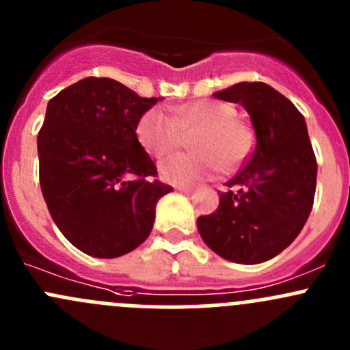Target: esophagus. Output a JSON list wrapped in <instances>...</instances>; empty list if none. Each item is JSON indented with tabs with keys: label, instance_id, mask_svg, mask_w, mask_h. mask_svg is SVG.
I'll use <instances>...</instances> for the list:
<instances>
[{
	"label": "esophagus",
	"instance_id": "obj_1",
	"mask_svg": "<svg viewBox=\"0 0 350 350\" xmlns=\"http://www.w3.org/2000/svg\"><path fill=\"white\" fill-rule=\"evenodd\" d=\"M176 189L185 193V195H193L195 193V188H191V186H176Z\"/></svg>",
	"mask_w": 350,
	"mask_h": 350
}]
</instances>
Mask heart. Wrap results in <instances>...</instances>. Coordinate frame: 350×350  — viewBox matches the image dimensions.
I'll use <instances>...</instances> for the list:
<instances>
[{
	"label": "heart",
	"instance_id": "1",
	"mask_svg": "<svg viewBox=\"0 0 350 350\" xmlns=\"http://www.w3.org/2000/svg\"><path fill=\"white\" fill-rule=\"evenodd\" d=\"M137 137L146 152L162 159L191 137L193 152L179 154L159 165L165 181L195 183L218 171H232L252 150L250 126L237 118V109L228 103L200 100L171 108H150L137 125Z\"/></svg>",
	"mask_w": 350,
	"mask_h": 350
}]
</instances>
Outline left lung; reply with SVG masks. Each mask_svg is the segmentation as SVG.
<instances>
[{"label":"left lung","instance_id":"8db88e82","mask_svg":"<svg viewBox=\"0 0 350 350\" xmlns=\"http://www.w3.org/2000/svg\"><path fill=\"white\" fill-rule=\"evenodd\" d=\"M213 96L247 109L256 146L217 211L198 218V232L224 259L264 262L298 237L313 206L317 159L305 118L266 83H239Z\"/></svg>","mask_w":350,"mask_h":350}]
</instances>
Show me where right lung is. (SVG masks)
Masks as SVG:
<instances>
[{
	"instance_id": "add662e5",
	"label": "right lung",
	"mask_w": 350,
	"mask_h": 350,
	"mask_svg": "<svg viewBox=\"0 0 350 350\" xmlns=\"http://www.w3.org/2000/svg\"><path fill=\"white\" fill-rule=\"evenodd\" d=\"M155 103L109 77L81 79L49 101L37 139L42 195L59 230L88 256L139 247L171 193L135 133Z\"/></svg>"
}]
</instances>
